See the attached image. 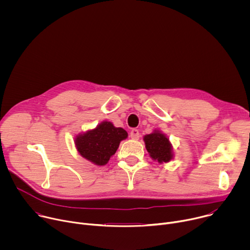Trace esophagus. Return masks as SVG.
<instances>
[{"instance_id":"34e87169","label":"esophagus","mask_w":250,"mask_h":250,"mask_svg":"<svg viewBox=\"0 0 250 250\" xmlns=\"http://www.w3.org/2000/svg\"><path fill=\"white\" fill-rule=\"evenodd\" d=\"M129 136L132 139H138L139 138V131H138V129H135V128L131 129Z\"/></svg>"}]
</instances>
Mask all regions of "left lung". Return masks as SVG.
<instances>
[{"mask_svg": "<svg viewBox=\"0 0 250 250\" xmlns=\"http://www.w3.org/2000/svg\"><path fill=\"white\" fill-rule=\"evenodd\" d=\"M144 141L149 156L159 164L167 163L174 158L172 144L160 129H154L151 133L146 134Z\"/></svg>", "mask_w": 250, "mask_h": 250, "instance_id": "1", "label": "left lung"}]
</instances>
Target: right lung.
<instances>
[{"label": "right lung", "mask_w": 250, "mask_h": 250, "mask_svg": "<svg viewBox=\"0 0 250 250\" xmlns=\"http://www.w3.org/2000/svg\"><path fill=\"white\" fill-rule=\"evenodd\" d=\"M127 132L104 121L96 127L75 136V147L79 154L97 166H104L118 150L121 141L127 138Z\"/></svg>", "instance_id": "add662e5"}]
</instances>
